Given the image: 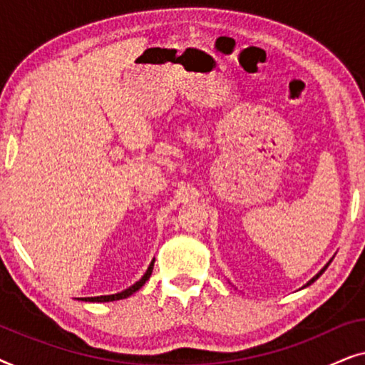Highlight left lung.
I'll return each mask as SVG.
<instances>
[{"mask_svg":"<svg viewBox=\"0 0 365 365\" xmlns=\"http://www.w3.org/2000/svg\"><path fill=\"white\" fill-rule=\"evenodd\" d=\"M329 264H331V261H329V262H327V264H326V266H324V267H322V269H321V272H317V274H316V276H314V277H312V279H311V281H309V282H307V284H306V286H304V287H307V286H311V284H312V282H314V281H316V279H319V277H321V274H322V272H324V271H326V269H327V266H329Z\"/></svg>","mask_w":365,"mask_h":365,"instance_id":"1","label":"left lung"}]
</instances>
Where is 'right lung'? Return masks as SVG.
<instances>
[{
    "mask_svg": "<svg viewBox=\"0 0 365 365\" xmlns=\"http://www.w3.org/2000/svg\"><path fill=\"white\" fill-rule=\"evenodd\" d=\"M153 267H154V259L151 261V264H149L148 271L144 272V276L139 279V281L136 284H133L131 287L124 289L123 292H118V294H111V296H98V297H83L81 301H86V302H111V301H119V299H126L129 296H133L134 292L139 291L144 284H146V281L149 277H151V272H153Z\"/></svg>",
    "mask_w": 365,
    "mask_h": 365,
    "instance_id": "add662e5",
    "label": "right lung"
}]
</instances>
